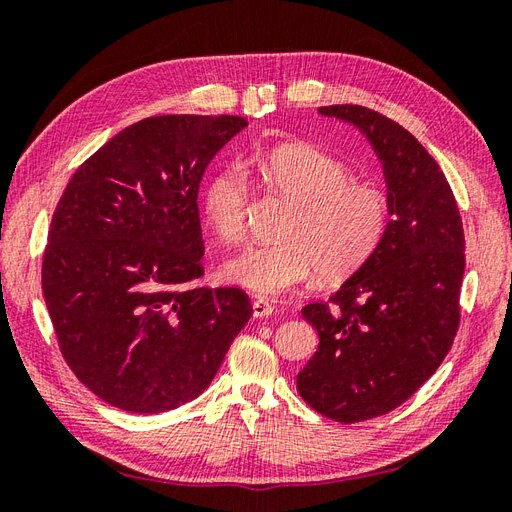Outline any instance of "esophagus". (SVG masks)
Instances as JSON below:
<instances>
[{
	"instance_id": "obj_1",
	"label": "esophagus",
	"mask_w": 512,
	"mask_h": 512,
	"mask_svg": "<svg viewBox=\"0 0 512 512\" xmlns=\"http://www.w3.org/2000/svg\"><path fill=\"white\" fill-rule=\"evenodd\" d=\"M252 312H254V318H269V316L275 312V307H273L269 301L256 299V301L252 303Z\"/></svg>"
}]
</instances>
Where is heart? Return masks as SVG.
<instances>
[{
    "label": "heart",
    "instance_id": "b5f03b06",
    "mask_svg": "<svg viewBox=\"0 0 512 512\" xmlns=\"http://www.w3.org/2000/svg\"><path fill=\"white\" fill-rule=\"evenodd\" d=\"M258 170L294 211L277 243L245 247L224 267L226 280L258 297H277L312 280L339 282L376 256L391 226V198L378 183L356 181L352 168L307 143L271 149ZM250 179L239 162L211 173L200 213L224 241H241L250 213Z\"/></svg>",
    "mask_w": 512,
    "mask_h": 512
}]
</instances>
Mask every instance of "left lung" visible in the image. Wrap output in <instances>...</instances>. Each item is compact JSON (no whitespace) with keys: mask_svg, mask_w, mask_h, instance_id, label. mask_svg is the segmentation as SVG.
<instances>
[{"mask_svg":"<svg viewBox=\"0 0 512 512\" xmlns=\"http://www.w3.org/2000/svg\"><path fill=\"white\" fill-rule=\"evenodd\" d=\"M318 113L367 136L391 198V226L376 256L329 301L301 309L320 337L297 376L303 401L331 421L361 423L404 404L451 350L466 239L451 185L406 128L359 104Z\"/></svg>","mask_w":512,"mask_h":512,"instance_id":"left-lung-1","label":"left lung"}]
</instances>
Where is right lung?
<instances>
[{"label": "right lung", "instance_id": "add662e5", "mask_svg": "<svg viewBox=\"0 0 512 512\" xmlns=\"http://www.w3.org/2000/svg\"><path fill=\"white\" fill-rule=\"evenodd\" d=\"M247 126L158 115L87 158L55 207L42 294L66 363L106 404L158 414L203 393L252 316L241 288L203 277L198 188Z\"/></svg>", "mask_w": 512, "mask_h": 512}]
</instances>
